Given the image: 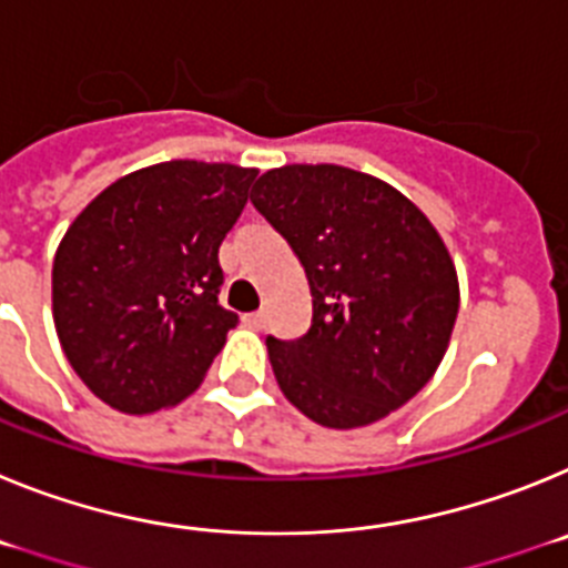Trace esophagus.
<instances>
[{"mask_svg":"<svg viewBox=\"0 0 568 568\" xmlns=\"http://www.w3.org/2000/svg\"><path fill=\"white\" fill-rule=\"evenodd\" d=\"M241 321H244V324H247V327L261 329V327H264V321H267V315H264V313H247V315H244V318H241Z\"/></svg>","mask_w":568,"mask_h":568,"instance_id":"1","label":"esophagus"}]
</instances>
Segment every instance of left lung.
<instances>
[{
    "mask_svg": "<svg viewBox=\"0 0 568 568\" xmlns=\"http://www.w3.org/2000/svg\"><path fill=\"white\" fill-rule=\"evenodd\" d=\"M313 293L301 338L270 335L281 393L329 429L375 424L433 378L458 318V275L438 230L406 195L338 164H287L255 182Z\"/></svg>",
    "mask_w": 568,
    "mask_h": 568,
    "instance_id": "1",
    "label": "left lung"
}]
</instances>
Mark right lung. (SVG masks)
<instances>
[{"instance_id": "1", "label": "right lung", "mask_w": 568, "mask_h": 568, "mask_svg": "<svg viewBox=\"0 0 568 568\" xmlns=\"http://www.w3.org/2000/svg\"><path fill=\"white\" fill-rule=\"evenodd\" d=\"M258 170L162 162L93 199L53 258V321L90 393L148 415L187 398L239 315L219 304V247Z\"/></svg>"}]
</instances>
